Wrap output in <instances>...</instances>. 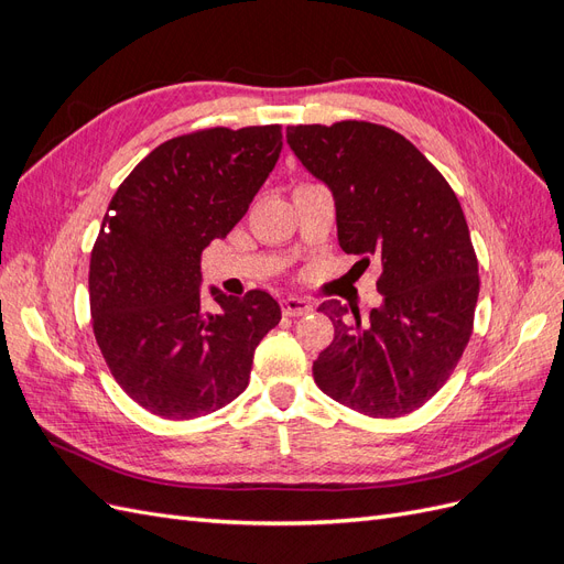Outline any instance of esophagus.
<instances>
[{
    "instance_id": "1",
    "label": "esophagus",
    "mask_w": 564,
    "mask_h": 564,
    "mask_svg": "<svg viewBox=\"0 0 564 564\" xmlns=\"http://www.w3.org/2000/svg\"><path fill=\"white\" fill-rule=\"evenodd\" d=\"M313 311V303L308 299H296V296H289L282 301V313L286 317H301V315H308Z\"/></svg>"
}]
</instances>
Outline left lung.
<instances>
[{"label":"left lung","mask_w":564,"mask_h":564,"mask_svg":"<svg viewBox=\"0 0 564 564\" xmlns=\"http://www.w3.org/2000/svg\"><path fill=\"white\" fill-rule=\"evenodd\" d=\"M286 143L327 183L338 245L381 265V308L362 324L346 305H319L334 340L313 362L322 392L371 419H398L447 383L473 334L480 294L464 209L437 169L402 133L346 119L286 127Z\"/></svg>","instance_id":"8db88e82"}]
</instances>
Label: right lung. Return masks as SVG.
Here are the masks:
<instances>
[{"mask_svg":"<svg viewBox=\"0 0 564 564\" xmlns=\"http://www.w3.org/2000/svg\"><path fill=\"white\" fill-rule=\"evenodd\" d=\"M282 150V127L202 129L158 145L117 187L89 265L96 344L115 381L150 414L187 421L249 386L278 301L253 289L204 311L202 251L240 220Z\"/></svg>","mask_w":564,"mask_h":564,"instance_id":"1","label":"right lung"}]
</instances>
